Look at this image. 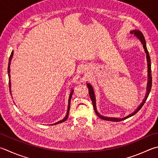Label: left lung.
Wrapping results in <instances>:
<instances>
[{
    "instance_id": "left-lung-1",
    "label": "left lung",
    "mask_w": 158,
    "mask_h": 158,
    "mask_svg": "<svg viewBox=\"0 0 158 158\" xmlns=\"http://www.w3.org/2000/svg\"><path fill=\"white\" fill-rule=\"evenodd\" d=\"M131 34H133V35L135 36L137 39H138L140 42H141V44L143 45V48H144V52L146 54H147V66H148V81H147V93H146V94L144 96V98L143 99L142 102L141 104H139V106L138 107H137L133 113L129 114L128 115L124 117H122V118H117V117H106L104 115H102L101 114L99 113V112L97 111V106H96V98H95V94H94V90H93V88L92 85H90V84H89V83H87V86L88 88V92H89V95H90V97L91 99V101L92 103H93V108H94V110L95 111V113L97 114V115L98 116L99 118H101L104 120H107V121H110V122H120V121H122V120H124L127 118H129V117H131L132 116H133L134 114H135L137 112H138L141 108L143 106V105L144 104L145 102L147 101V99L148 98V96L149 93H150L151 92V85H152V76H151V59H150V56H149V54H148V52L147 50V45H146V41H145V39L144 36H143L142 33L138 30H132L130 31Z\"/></svg>"
}]
</instances>
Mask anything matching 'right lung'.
I'll list each match as a JSON object with an SVG mask.
<instances>
[{
	"label": "right lung",
	"instance_id": "1",
	"mask_svg": "<svg viewBox=\"0 0 158 158\" xmlns=\"http://www.w3.org/2000/svg\"><path fill=\"white\" fill-rule=\"evenodd\" d=\"M13 56H14V51L11 52V55L10 56V59H9V63H8V69H7V73H8V77H9V86H10V94L11 95V79H10V64H11V59L13 58ZM73 90H72L70 92V96H69V99H68V110H67V113L66 114H65V116L64 117V119H62L61 120H60V121L57 122L56 123H54V124H50V125H55V124H60V123H62L65 122V120L68 119V114H69V110H70V101H71V98H72V96H73Z\"/></svg>",
	"mask_w": 158,
	"mask_h": 158
}]
</instances>
